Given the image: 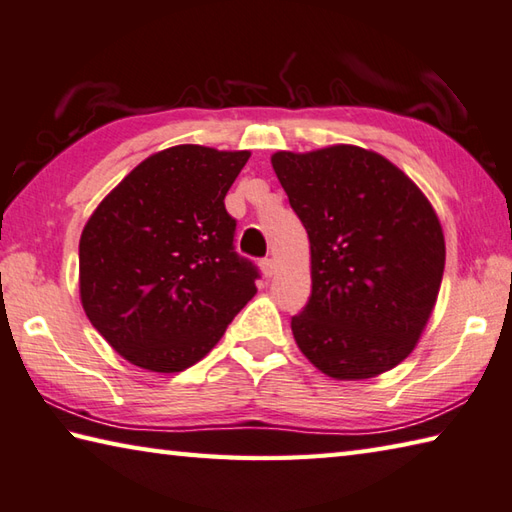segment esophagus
Wrapping results in <instances>:
<instances>
[{
    "label": "esophagus",
    "instance_id": "esophagus-1",
    "mask_svg": "<svg viewBox=\"0 0 512 512\" xmlns=\"http://www.w3.org/2000/svg\"><path fill=\"white\" fill-rule=\"evenodd\" d=\"M262 273H264V277H273L275 275V259L273 257L264 259V262H262Z\"/></svg>",
    "mask_w": 512,
    "mask_h": 512
}]
</instances>
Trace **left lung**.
<instances>
[{"instance_id":"8db88e82","label":"left lung","mask_w":512,"mask_h":512,"mask_svg":"<svg viewBox=\"0 0 512 512\" xmlns=\"http://www.w3.org/2000/svg\"><path fill=\"white\" fill-rule=\"evenodd\" d=\"M273 170L311 244V297L291 318L322 374L365 380L410 356L441 288L432 203L385 156L356 145L275 152Z\"/></svg>"}]
</instances>
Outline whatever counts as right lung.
Segmentation results:
<instances>
[{
    "instance_id": "obj_1",
    "label": "right lung",
    "mask_w": 512,
    "mask_h": 512,
    "mask_svg": "<svg viewBox=\"0 0 512 512\" xmlns=\"http://www.w3.org/2000/svg\"><path fill=\"white\" fill-rule=\"evenodd\" d=\"M250 152L176 145L136 165L80 237V300L132 365L174 374L217 345L257 293L226 194Z\"/></svg>"
}]
</instances>
